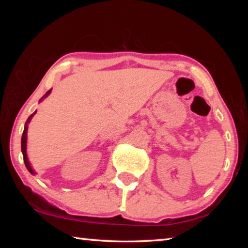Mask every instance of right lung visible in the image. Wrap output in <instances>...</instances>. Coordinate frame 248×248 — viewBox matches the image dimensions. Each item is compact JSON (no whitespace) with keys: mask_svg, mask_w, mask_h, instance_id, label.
<instances>
[{"mask_svg":"<svg viewBox=\"0 0 248 248\" xmlns=\"http://www.w3.org/2000/svg\"><path fill=\"white\" fill-rule=\"evenodd\" d=\"M50 94V91H48L47 93L45 94V96L43 98H45V97H47V96ZM41 98V99H43ZM40 99V100H41ZM36 114V111L33 112V114H31V116L28 117V119H27V121H26V124H25V129H24V132H23V136H22V152H23V156H24V162H25V165H26V167H27V170H29V173H31V174H35V171L32 170V169L31 167V164H29V162H28V158H27V154H26V142H27V124L29 123V121H31V117Z\"/></svg>","mask_w":248,"mask_h":248,"instance_id":"right-lung-1","label":"right lung"}]
</instances>
